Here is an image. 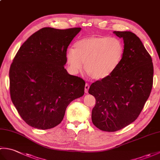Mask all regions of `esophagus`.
Returning a JSON list of instances; mask_svg holds the SVG:
<instances>
[{"mask_svg": "<svg viewBox=\"0 0 160 160\" xmlns=\"http://www.w3.org/2000/svg\"><path fill=\"white\" fill-rule=\"evenodd\" d=\"M89 84L86 83L85 87H84V92H85L86 93H88V91H89Z\"/></svg>", "mask_w": 160, "mask_h": 160, "instance_id": "34e87169", "label": "esophagus"}]
</instances>
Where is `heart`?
<instances>
[{"label": "heart", "mask_w": 160, "mask_h": 160, "mask_svg": "<svg viewBox=\"0 0 160 160\" xmlns=\"http://www.w3.org/2000/svg\"><path fill=\"white\" fill-rule=\"evenodd\" d=\"M124 47L120 40L107 36H91L75 44L74 49H68L67 63L71 70L77 73L84 70L95 80H102L113 73L120 64Z\"/></svg>", "instance_id": "heart-1"}]
</instances>
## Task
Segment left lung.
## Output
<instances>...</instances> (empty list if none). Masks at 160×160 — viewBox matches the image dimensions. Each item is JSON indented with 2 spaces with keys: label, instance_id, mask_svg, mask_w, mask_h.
I'll list each match as a JSON object with an SVG mask.
<instances>
[{
  "label": "left lung",
  "instance_id": "left-lung-1",
  "mask_svg": "<svg viewBox=\"0 0 160 160\" xmlns=\"http://www.w3.org/2000/svg\"><path fill=\"white\" fill-rule=\"evenodd\" d=\"M124 40V53L109 76L92 83L89 93L96 98L93 124L102 131L114 132L134 122L150 96L153 64L140 39L131 32H113Z\"/></svg>",
  "mask_w": 160,
  "mask_h": 160
}]
</instances>
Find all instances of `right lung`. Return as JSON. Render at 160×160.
<instances>
[{
	"instance_id": "right-lung-1",
	"label": "right lung",
	"mask_w": 160,
	"mask_h": 160,
	"mask_svg": "<svg viewBox=\"0 0 160 160\" xmlns=\"http://www.w3.org/2000/svg\"><path fill=\"white\" fill-rule=\"evenodd\" d=\"M80 30L42 28L22 44L13 60L11 99L22 120L33 128L56 127L71 102L84 93V80L64 67L68 46Z\"/></svg>"
}]
</instances>
